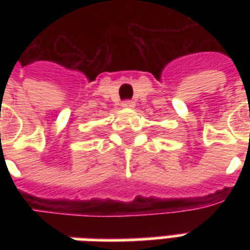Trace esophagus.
Here are the masks:
<instances>
[{"label": "esophagus", "instance_id": "esophagus-1", "mask_svg": "<svg viewBox=\"0 0 250 250\" xmlns=\"http://www.w3.org/2000/svg\"><path fill=\"white\" fill-rule=\"evenodd\" d=\"M122 107H123V108H134V107H135V103H134L132 100H125V102L122 103Z\"/></svg>", "mask_w": 250, "mask_h": 250}]
</instances>
